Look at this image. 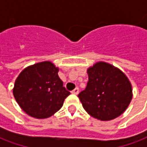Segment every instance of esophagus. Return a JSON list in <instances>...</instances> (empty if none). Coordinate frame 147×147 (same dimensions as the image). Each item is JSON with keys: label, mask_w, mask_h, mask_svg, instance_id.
Here are the masks:
<instances>
[{"label": "esophagus", "mask_w": 147, "mask_h": 147, "mask_svg": "<svg viewBox=\"0 0 147 147\" xmlns=\"http://www.w3.org/2000/svg\"><path fill=\"white\" fill-rule=\"evenodd\" d=\"M78 92H79V88H76L75 89H74L71 92L73 94H74V95H78Z\"/></svg>", "instance_id": "34e87169"}]
</instances>
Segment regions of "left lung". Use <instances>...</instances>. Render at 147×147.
Returning <instances> with one entry per match:
<instances>
[{"label": "left lung", "mask_w": 147, "mask_h": 147, "mask_svg": "<svg viewBox=\"0 0 147 147\" xmlns=\"http://www.w3.org/2000/svg\"><path fill=\"white\" fill-rule=\"evenodd\" d=\"M87 88L78 94L84 110L101 121L114 119L126 110L133 97L132 85L119 69L105 62L88 68Z\"/></svg>", "instance_id": "left-lung-1"}]
</instances>
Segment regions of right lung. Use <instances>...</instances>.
<instances>
[{
    "mask_svg": "<svg viewBox=\"0 0 147 147\" xmlns=\"http://www.w3.org/2000/svg\"><path fill=\"white\" fill-rule=\"evenodd\" d=\"M59 68L51 61L25 68L14 82L13 94L21 109L36 119H47L62 107L70 94L58 76Z\"/></svg>",
    "mask_w": 147,
    "mask_h": 147,
    "instance_id": "1",
    "label": "right lung"
}]
</instances>
